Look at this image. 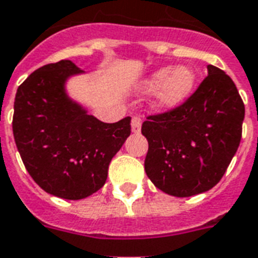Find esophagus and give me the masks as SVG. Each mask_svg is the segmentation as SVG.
<instances>
[{"instance_id":"obj_1","label":"esophagus","mask_w":258,"mask_h":258,"mask_svg":"<svg viewBox=\"0 0 258 258\" xmlns=\"http://www.w3.org/2000/svg\"><path fill=\"white\" fill-rule=\"evenodd\" d=\"M132 132L133 133H140L141 132V119L139 117H135L132 119Z\"/></svg>"}]
</instances>
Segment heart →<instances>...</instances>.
I'll return each mask as SVG.
<instances>
[{"instance_id":"b5f03b06","label":"heart","mask_w":258,"mask_h":258,"mask_svg":"<svg viewBox=\"0 0 258 258\" xmlns=\"http://www.w3.org/2000/svg\"><path fill=\"white\" fill-rule=\"evenodd\" d=\"M196 79L195 69L190 67H164L144 79L140 88L144 92L156 91V106L162 110H171L190 96Z\"/></svg>"}]
</instances>
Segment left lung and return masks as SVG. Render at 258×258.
Returning a JSON list of instances; mask_svg holds the SVG:
<instances>
[{"instance_id": "8db88e82", "label": "left lung", "mask_w": 258, "mask_h": 258, "mask_svg": "<svg viewBox=\"0 0 258 258\" xmlns=\"http://www.w3.org/2000/svg\"><path fill=\"white\" fill-rule=\"evenodd\" d=\"M208 76L171 111L141 126L148 140L144 167L155 186L175 197L210 190L226 173L242 136L245 106L234 81L208 65Z\"/></svg>"}]
</instances>
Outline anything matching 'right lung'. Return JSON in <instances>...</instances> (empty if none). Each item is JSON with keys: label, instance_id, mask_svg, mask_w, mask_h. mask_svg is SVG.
<instances>
[{"label": "right lung", "instance_id": "1", "mask_svg": "<svg viewBox=\"0 0 258 258\" xmlns=\"http://www.w3.org/2000/svg\"><path fill=\"white\" fill-rule=\"evenodd\" d=\"M85 73L69 61L48 63L17 88L13 136L21 160L44 191L81 200L103 186L108 164L131 135V117L99 121L67 92Z\"/></svg>", "mask_w": 258, "mask_h": 258}]
</instances>
